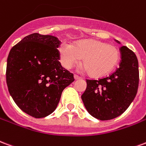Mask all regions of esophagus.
<instances>
[{
  "instance_id": "obj_1",
  "label": "esophagus",
  "mask_w": 146,
  "mask_h": 146,
  "mask_svg": "<svg viewBox=\"0 0 146 146\" xmlns=\"http://www.w3.org/2000/svg\"><path fill=\"white\" fill-rule=\"evenodd\" d=\"M74 78L75 79V80H78V79H81V78L79 77V76L76 75V74H74Z\"/></svg>"
}]
</instances>
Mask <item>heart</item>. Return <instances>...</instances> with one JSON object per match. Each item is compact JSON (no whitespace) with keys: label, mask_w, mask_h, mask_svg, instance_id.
Listing matches in <instances>:
<instances>
[{"label":"heart","mask_w":146,"mask_h":146,"mask_svg":"<svg viewBox=\"0 0 146 146\" xmlns=\"http://www.w3.org/2000/svg\"><path fill=\"white\" fill-rule=\"evenodd\" d=\"M58 50L65 68H71L82 57L84 70L93 78L103 77L112 72L121 57L116 46L99 39H85L74 45L63 42Z\"/></svg>","instance_id":"1"}]
</instances>
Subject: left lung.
<instances>
[{"label": "left lung", "mask_w": 146, "mask_h": 146, "mask_svg": "<svg viewBox=\"0 0 146 146\" xmlns=\"http://www.w3.org/2000/svg\"><path fill=\"white\" fill-rule=\"evenodd\" d=\"M116 42L121 43L118 40ZM121 64L116 72L99 80H87L86 91L82 95L87 111L98 120H111L122 114L138 92L137 57L125 46L121 47Z\"/></svg>", "instance_id": "8db88e82"}]
</instances>
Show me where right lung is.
<instances>
[{
    "label": "right lung",
    "mask_w": 146,
    "mask_h": 146,
    "mask_svg": "<svg viewBox=\"0 0 146 146\" xmlns=\"http://www.w3.org/2000/svg\"><path fill=\"white\" fill-rule=\"evenodd\" d=\"M59 45L57 37L33 33L8 54V91L17 106L33 117H45L54 112L63 90L74 81L73 74L59 62Z\"/></svg>",
    "instance_id": "1"
}]
</instances>
